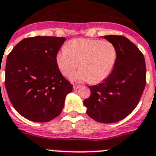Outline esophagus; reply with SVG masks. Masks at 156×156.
I'll return each instance as SVG.
<instances>
[{
  "label": "esophagus",
  "instance_id": "esophagus-1",
  "mask_svg": "<svg viewBox=\"0 0 156 156\" xmlns=\"http://www.w3.org/2000/svg\"><path fill=\"white\" fill-rule=\"evenodd\" d=\"M80 87V85L74 84V85H73V89H74V90H77V89L79 88Z\"/></svg>",
  "mask_w": 156,
  "mask_h": 156
}]
</instances>
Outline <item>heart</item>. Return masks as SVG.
<instances>
[{"label":"heart","instance_id":"1","mask_svg":"<svg viewBox=\"0 0 156 156\" xmlns=\"http://www.w3.org/2000/svg\"><path fill=\"white\" fill-rule=\"evenodd\" d=\"M116 59L114 44L87 38L72 40L57 55L58 68L64 76H71L80 66L81 69L73 76V80L94 83H100L110 76Z\"/></svg>","mask_w":156,"mask_h":156}]
</instances>
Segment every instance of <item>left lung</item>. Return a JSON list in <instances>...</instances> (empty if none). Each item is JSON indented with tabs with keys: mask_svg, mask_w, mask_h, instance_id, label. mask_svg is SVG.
<instances>
[{
	"mask_svg": "<svg viewBox=\"0 0 156 156\" xmlns=\"http://www.w3.org/2000/svg\"><path fill=\"white\" fill-rule=\"evenodd\" d=\"M117 50L112 72L98 85L89 86L91 95L83 101L87 114L102 123H114L131 114L137 106L146 84L144 55L124 36L106 35Z\"/></svg>",
	"mask_w": 156,
	"mask_h": 156,
	"instance_id": "left-lung-1",
	"label": "left lung"
}]
</instances>
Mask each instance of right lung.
Instances as JSON below:
<instances>
[{
    "label": "right lung",
    "instance_id": "add662e5",
    "mask_svg": "<svg viewBox=\"0 0 156 156\" xmlns=\"http://www.w3.org/2000/svg\"><path fill=\"white\" fill-rule=\"evenodd\" d=\"M66 38L35 36L21 40L9 54L5 87L21 116L35 122H50L64 108L73 85L62 76L57 54Z\"/></svg>",
    "mask_w": 156,
    "mask_h": 156
}]
</instances>
